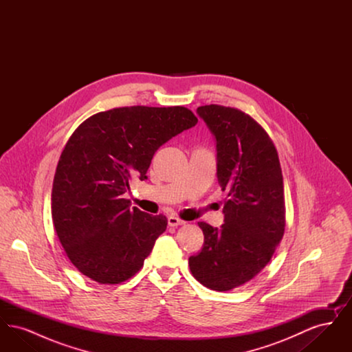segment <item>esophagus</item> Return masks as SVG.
<instances>
[{"label": "esophagus", "instance_id": "34e87169", "mask_svg": "<svg viewBox=\"0 0 352 352\" xmlns=\"http://www.w3.org/2000/svg\"><path fill=\"white\" fill-rule=\"evenodd\" d=\"M168 224L170 227H178V226H182L184 224V220L177 218V217H168Z\"/></svg>", "mask_w": 352, "mask_h": 352}]
</instances>
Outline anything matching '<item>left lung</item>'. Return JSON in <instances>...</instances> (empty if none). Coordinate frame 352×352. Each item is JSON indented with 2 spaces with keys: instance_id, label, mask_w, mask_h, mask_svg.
Returning <instances> with one entry per match:
<instances>
[{
  "instance_id": "1",
  "label": "left lung",
  "mask_w": 352,
  "mask_h": 352,
  "mask_svg": "<svg viewBox=\"0 0 352 352\" xmlns=\"http://www.w3.org/2000/svg\"><path fill=\"white\" fill-rule=\"evenodd\" d=\"M197 113L215 138L217 175L228 199L220 228L198 223L204 244L188 265L201 285L227 292L258 274L284 236L283 171L272 140L251 116L215 104Z\"/></svg>"
}]
</instances>
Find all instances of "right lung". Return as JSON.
Returning a JSON list of instances; mask_svg holds the SVG:
<instances>
[{
	"label": "right lung",
	"mask_w": 352,
	"mask_h": 352,
	"mask_svg": "<svg viewBox=\"0 0 352 352\" xmlns=\"http://www.w3.org/2000/svg\"><path fill=\"white\" fill-rule=\"evenodd\" d=\"M197 122L184 107H124L87 118L69 137L54 177L51 214L84 276L120 284L144 265L168 219L131 207L124 195L131 179H148L154 153Z\"/></svg>",
	"instance_id": "add662e5"
}]
</instances>
